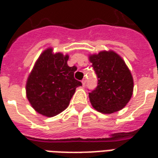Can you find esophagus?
Wrapping results in <instances>:
<instances>
[{"label":"esophagus","instance_id":"34e87169","mask_svg":"<svg viewBox=\"0 0 158 158\" xmlns=\"http://www.w3.org/2000/svg\"><path fill=\"white\" fill-rule=\"evenodd\" d=\"M86 82H87V79L84 78V79H83V80H82V84H83V86H85V84H86Z\"/></svg>","mask_w":158,"mask_h":158}]
</instances>
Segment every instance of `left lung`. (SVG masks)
I'll return each instance as SVG.
<instances>
[{
  "mask_svg": "<svg viewBox=\"0 0 158 158\" xmlns=\"http://www.w3.org/2000/svg\"><path fill=\"white\" fill-rule=\"evenodd\" d=\"M89 60L98 77L96 89L89 94L92 106L105 114L121 110L131 98L134 89L125 61L114 52H101Z\"/></svg>",
  "mask_w": 158,
  "mask_h": 158,
  "instance_id": "left-lung-1",
  "label": "left lung"
}]
</instances>
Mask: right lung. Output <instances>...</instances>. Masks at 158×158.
Masks as SVG:
<instances>
[{"label":"right lung","instance_id":"right-lung-1","mask_svg":"<svg viewBox=\"0 0 158 158\" xmlns=\"http://www.w3.org/2000/svg\"><path fill=\"white\" fill-rule=\"evenodd\" d=\"M68 56L52 54L48 49L39 56L28 76L26 94L36 111L48 117L66 109L77 87L82 83L74 79L76 66L67 64Z\"/></svg>","mask_w":158,"mask_h":158}]
</instances>
